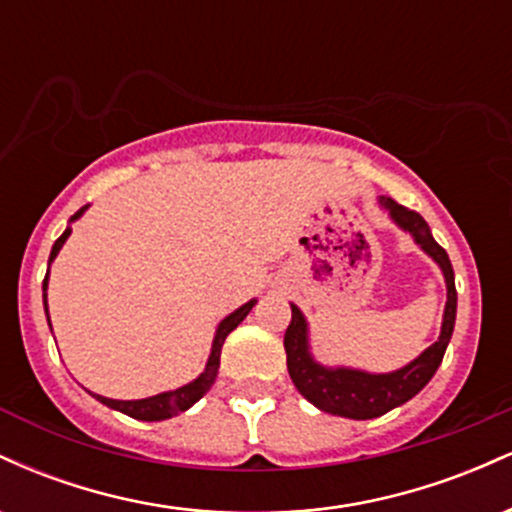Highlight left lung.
I'll return each mask as SVG.
<instances>
[{"label":"left lung","instance_id":"8db88e82","mask_svg":"<svg viewBox=\"0 0 512 512\" xmlns=\"http://www.w3.org/2000/svg\"><path fill=\"white\" fill-rule=\"evenodd\" d=\"M378 204L387 211L392 223L402 228L404 233H409L414 243L443 272L448 301H445L443 322H440V334L436 342L421 351L407 366L390 370V373H368V370L361 368L322 366L320 361H315L313 351H310L308 320H305L303 310L296 303H291V325L284 334L286 366H289V375L296 390L320 411L356 421L378 419V416L387 414V411L399 407V404L409 402L411 397L424 390L428 380L436 375L440 361H443L452 330H455L457 315L455 272H452L448 252L436 243L424 216L402 207V204H397L390 197H380Z\"/></svg>","mask_w":512,"mask_h":512}]
</instances>
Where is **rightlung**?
I'll return each instance as SVG.
<instances>
[{
	"label": "right lung",
	"instance_id": "1",
	"mask_svg": "<svg viewBox=\"0 0 512 512\" xmlns=\"http://www.w3.org/2000/svg\"><path fill=\"white\" fill-rule=\"evenodd\" d=\"M86 209H88V204H86V207H81L79 211H76L72 219H69V226L64 228V233L55 240V245H52V250H50L48 274H45V281H43V305H45V315H48V325H50V313H48L50 264L55 262L57 255H60L62 245L67 243V238L72 236V223L76 219H81V216L86 214ZM255 303H257V298H252V301L243 303L238 310H233L231 315H226L219 322V327H216V332H214V342H211L207 366H204L202 373H199L197 378L192 380V383H187V385H182V387H175V390L158 392V395L144 397V399H110V397H103V395H93V392H91V395L96 397L101 404H105V407H110V409H115V411H122V414L132 416V419H139V421H166V419H173V416H178L180 411L190 409L192 404L197 402V399H202L211 390V385H214L216 375H219L221 346H223V342H226L228 334L236 330L240 322H243L245 317H248L250 310L255 308Z\"/></svg>",
	"mask_w": 512,
	"mask_h": 512
}]
</instances>
